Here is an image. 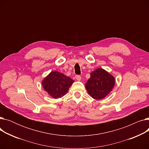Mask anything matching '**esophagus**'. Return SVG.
I'll return each mask as SVG.
<instances>
[{"instance_id":"obj_1","label":"esophagus","mask_w":149,"mask_h":149,"mask_svg":"<svg viewBox=\"0 0 149 149\" xmlns=\"http://www.w3.org/2000/svg\"><path fill=\"white\" fill-rule=\"evenodd\" d=\"M75 79L78 81H80L81 79V76L80 75H75Z\"/></svg>"}]
</instances>
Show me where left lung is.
Instances as JSON below:
<instances>
[{
	"mask_svg": "<svg viewBox=\"0 0 149 149\" xmlns=\"http://www.w3.org/2000/svg\"><path fill=\"white\" fill-rule=\"evenodd\" d=\"M114 84V77L102 68H98L91 72L90 79L85 85L91 97L101 100L112 90Z\"/></svg>",
	"mask_w": 149,
	"mask_h": 149,
	"instance_id": "8db88e82",
	"label": "left lung"
}]
</instances>
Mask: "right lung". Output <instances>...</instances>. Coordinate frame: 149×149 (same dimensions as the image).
Instances as JSON below:
<instances>
[{"label": "right lung", "mask_w": 149, "mask_h": 149, "mask_svg": "<svg viewBox=\"0 0 149 149\" xmlns=\"http://www.w3.org/2000/svg\"><path fill=\"white\" fill-rule=\"evenodd\" d=\"M74 83L70 77L57 71L51 72L42 81L44 89L54 98L65 95Z\"/></svg>", "instance_id": "obj_1"}]
</instances>
